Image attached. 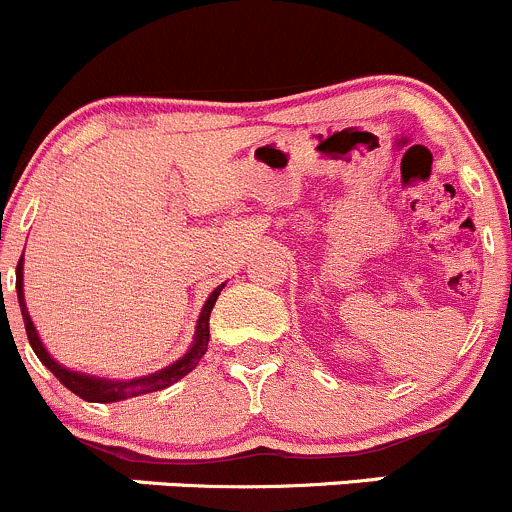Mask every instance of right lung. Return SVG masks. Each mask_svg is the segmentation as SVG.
<instances>
[{"label": "right lung", "mask_w": 512, "mask_h": 512, "mask_svg": "<svg viewBox=\"0 0 512 512\" xmlns=\"http://www.w3.org/2000/svg\"><path fill=\"white\" fill-rule=\"evenodd\" d=\"M225 285L215 287V292L210 294L208 302L203 304V312L198 317V327H195V339H193V347L188 349L178 361H173L170 366L165 369L156 371V374H148L141 376V379H128V381H111V379H98V376H89V374H81V371H71L66 366H61L59 361L51 359V354L46 352L44 344H41L39 334H36L34 322L29 319L27 312V304H24V255L19 257V265H17V297H19V307H22V319H24V327H27V337L29 344H32L34 354L39 356L41 364L71 391V394L81 396L84 401H94V404H113V401H123V399H133V396H141V394H151V391H160L165 386L175 384V381L183 379L185 374L198 366V361L203 359V354L208 352V342H210V312L215 307V299L218 294L223 292Z\"/></svg>", "instance_id": "1"}]
</instances>
